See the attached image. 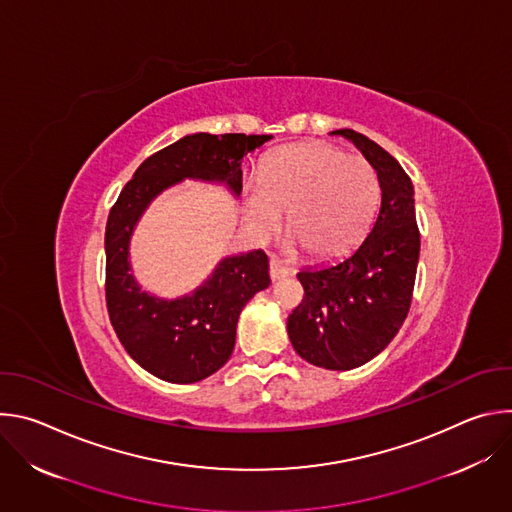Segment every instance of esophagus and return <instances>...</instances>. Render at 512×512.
<instances>
[{
  "mask_svg": "<svg viewBox=\"0 0 512 512\" xmlns=\"http://www.w3.org/2000/svg\"><path fill=\"white\" fill-rule=\"evenodd\" d=\"M289 275V269L285 267V265H281L279 261H275V259H271L269 261V277H271V281L275 283V281H281V279H285Z\"/></svg>",
  "mask_w": 512,
  "mask_h": 512,
  "instance_id": "esophagus-1",
  "label": "esophagus"
}]
</instances>
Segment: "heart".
Here are the masks:
<instances>
[{
	"instance_id": "1",
	"label": "heart",
	"mask_w": 512,
	"mask_h": 512,
	"mask_svg": "<svg viewBox=\"0 0 512 512\" xmlns=\"http://www.w3.org/2000/svg\"><path fill=\"white\" fill-rule=\"evenodd\" d=\"M379 202L375 166L324 141L283 145L243 186L245 225L255 241L269 239L287 210L291 245L318 259L350 251L367 235Z\"/></svg>"
}]
</instances>
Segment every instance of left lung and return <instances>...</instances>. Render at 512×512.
<instances>
[{"label":"left lung","mask_w":512,"mask_h":512,"mask_svg":"<svg viewBox=\"0 0 512 512\" xmlns=\"http://www.w3.org/2000/svg\"><path fill=\"white\" fill-rule=\"evenodd\" d=\"M367 158L381 182V210L362 245L338 263L304 269L302 304L287 318L296 352L316 367L350 371L395 338L407 318L417 261L413 184L379 143L354 129H336Z\"/></svg>","instance_id":"1"}]
</instances>
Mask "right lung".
<instances>
[{
  "label": "right lung",
  "mask_w": 512,
  "mask_h": 512,
  "mask_svg": "<svg viewBox=\"0 0 512 512\" xmlns=\"http://www.w3.org/2000/svg\"><path fill=\"white\" fill-rule=\"evenodd\" d=\"M271 135L194 133L145 160L121 190L105 229V298L127 354L154 377L188 385L216 373L231 358L239 314L269 287V261L257 249L225 257L192 294L164 300L139 287L129 265V241L152 200L182 180L227 184L239 196L243 156Z\"/></svg>",
  "instance_id": "right-lung-1"
}]
</instances>
